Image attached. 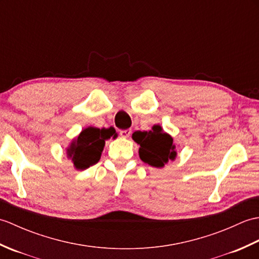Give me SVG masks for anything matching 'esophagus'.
Instances as JSON below:
<instances>
[{"label":"esophagus","instance_id":"34e87169","mask_svg":"<svg viewBox=\"0 0 259 259\" xmlns=\"http://www.w3.org/2000/svg\"><path fill=\"white\" fill-rule=\"evenodd\" d=\"M131 135V130L130 129H125V130H121L120 131V136L122 137V138H129Z\"/></svg>","mask_w":259,"mask_h":259}]
</instances>
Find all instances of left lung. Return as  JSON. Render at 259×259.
Returning <instances> with one entry per match:
<instances>
[{"label":"left lung","instance_id":"8db88e82","mask_svg":"<svg viewBox=\"0 0 259 259\" xmlns=\"http://www.w3.org/2000/svg\"><path fill=\"white\" fill-rule=\"evenodd\" d=\"M133 139L139 145V157L145 163L161 169L177 157L172 137L164 133L160 124H153L149 131H135Z\"/></svg>","mask_w":259,"mask_h":259}]
</instances>
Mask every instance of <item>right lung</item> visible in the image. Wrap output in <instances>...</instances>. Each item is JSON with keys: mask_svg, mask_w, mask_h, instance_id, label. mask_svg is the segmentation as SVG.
Here are the masks:
<instances>
[{"mask_svg": "<svg viewBox=\"0 0 259 259\" xmlns=\"http://www.w3.org/2000/svg\"><path fill=\"white\" fill-rule=\"evenodd\" d=\"M118 134L114 128H96L88 126L71 140L69 146L65 148L67 157L73 163L76 170H84L96 164L101 158L106 140L115 139Z\"/></svg>", "mask_w": 259, "mask_h": 259, "instance_id": "1", "label": "right lung"}]
</instances>
